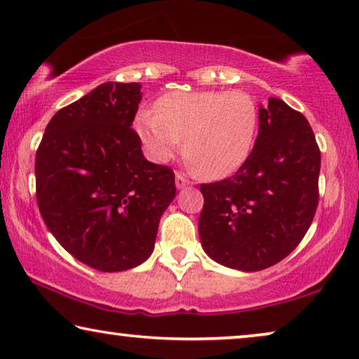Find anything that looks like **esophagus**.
I'll use <instances>...</instances> for the list:
<instances>
[{
	"mask_svg": "<svg viewBox=\"0 0 359 359\" xmlns=\"http://www.w3.org/2000/svg\"><path fill=\"white\" fill-rule=\"evenodd\" d=\"M175 183H176V187H178V189H181V187H184V186H187V184H189V183H191V181H189V180H187L184 175H181V173H176Z\"/></svg>",
	"mask_w": 359,
	"mask_h": 359,
	"instance_id": "esophagus-1",
	"label": "esophagus"
}]
</instances>
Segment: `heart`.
<instances>
[{"mask_svg": "<svg viewBox=\"0 0 359 359\" xmlns=\"http://www.w3.org/2000/svg\"><path fill=\"white\" fill-rule=\"evenodd\" d=\"M258 128V107L249 93L172 91L142 112L136 130L152 161H172L183 146L189 165L212 180L237 172L249 158Z\"/></svg>", "mask_w": 359, "mask_h": 359, "instance_id": "heart-1", "label": "heart"}]
</instances>
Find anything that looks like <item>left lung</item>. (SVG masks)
Here are the masks:
<instances>
[{
	"mask_svg": "<svg viewBox=\"0 0 359 359\" xmlns=\"http://www.w3.org/2000/svg\"><path fill=\"white\" fill-rule=\"evenodd\" d=\"M258 136L237 172L201 184L198 236L208 257L239 271L279 263L316 213L321 152L308 120L278 97L258 110Z\"/></svg>",
	"mask_w": 359,
	"mask_h": 359,
	"instance_id": "8db88e82",
	"label": "left lung"
}]
</instances>
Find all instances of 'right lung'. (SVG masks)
<instances>
[{
	"label": "right lung",
	"instance_id": "obj_1",
	"mask_svg": "<svg viewBox=\"0 0 359 359\" xmlns=\"http://www.w3.org/2000/svg\"><path fill=\"white\" fill-rule=\"evenodd\" d=\"M140 83L107 81L54 114L35 158L36 202L76 260L104 273L146 262L176 196L175 173L146 161L131 128Z\"/></svg>",
	"mask_w": 359,
	"mask_h": 359
}]
</instances>
